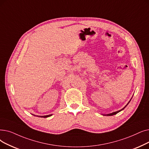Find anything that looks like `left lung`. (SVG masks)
I'll return each instance as SVG.
<instances>
[{"instance_id": "8db88e82", "label": "left lung", "mask_w": 149, "mask_h": 149, "mask_svg": "<svg viewBox=\"0 0 149 149\" xmlns=\"http://www.w3.org/2000/svg\"><path fill=\"white\" fill-rule=\"evenodd\" d=\"M129 102L127 103V105L124 108H122V109H120V110H119V111H116V112H113V113H110V114H107V116H113V115H114V114H117V113H118L119 112H120V111H122V109H124L127 106V105L128 104V103H129ZM107 116V115H106Z\"/></svg>"}]
</instances>
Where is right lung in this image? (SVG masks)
<instances>
[{"label":"right lung","mask_w":149,"mask_h":149,"mask_svg":"<svg viewBox=\"0 0 149 149\" xmlns=\"http://www.w3.org/2000/svg\"><path fill=\"white\" fill-rule=\"evenodd\" d=\"M33 116H35L34 114H33ZM52 116V114H50V115H47V116H38V117H41V118H47V117H49V116Z\"/></svg>","instance_id":"obj_1"}]
</instances>
